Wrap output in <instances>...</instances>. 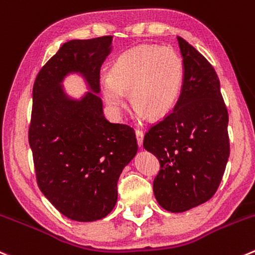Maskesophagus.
Returning a JSON list of instances; mask_svg holds the SVG:
<instances>
[{"instance_id": "esophagus-1", "label": "esophagus", "mask_w": 255, "mask_h": 255, "mask_svg": "<svg viewBox=\"0 0 255 255\" xmlns=\"http://www.w3.org/2000/svg\"><path fill=\"white\" fill-rule=\"evenodd\" d=\"M143 137H144V133L139 129H135V138H137V143L139 147H142L143 144Z\"/></svg>"}]
</instances>
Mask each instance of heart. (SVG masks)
Wrapping results in <instances>:
<instances>
[{"label": "heart", "mask_w": 255, "mask_h": 255, "mask_svg": "<svg viewBox=\"0 0 255 255\" xmlns=\"http://www.w3.org/2000/svg\"><path fill=\"white\" fill-rule=\"evenodd\" d=\"M184 83V65L173 49L138 46L121 54L101 82L103 97L116 116L126 103V93L138 117L167 116L177 103Z\"/></svg>", "instance_id": "heart-1"}]
</instances>
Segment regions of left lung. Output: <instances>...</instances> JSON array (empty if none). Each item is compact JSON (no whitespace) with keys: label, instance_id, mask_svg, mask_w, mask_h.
Instances as JSON below:
<instances>
[{"label":"left lung","instance_id":"1","mask_svg":"<svg viewBox=\"0 0 255 255\" xmlns=\"http://www.w3.org/2000/svg\"><path fill=\"white\" fill-rule=\"evenodd\" d=\"M184 83L174 106L145 133L143 147L158 158L153 182L157 202L180 213L209 201L218 189L229 158L228 111L212 65L178 37Z\"/></svg>","mask_w":255,"mask_h":255}]
</instances>
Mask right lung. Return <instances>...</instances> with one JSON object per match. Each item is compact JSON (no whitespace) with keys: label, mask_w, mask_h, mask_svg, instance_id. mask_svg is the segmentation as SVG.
I'll return each mask as SVG.
<instances>
[{"label":"right lung","mask_w":255,"mask_h":255,"mask_svg":"<svg viewBox=\"0 0 255 255\" xmlns=\"http://www.w3.org/2000/svg\"><path fill=\"white\" fill-rule=\"evenodd\" d=\"M111 44L112 36L66 42L33 85L28 142L37 184L72 221L93 222L111 213L118 178L138 149L134 129L108 122L97 95ZM71 72H80L93 91L80 101L71 100L60 87Z\"/></svg>","instance_id":"obj_1"}]
</instances>
